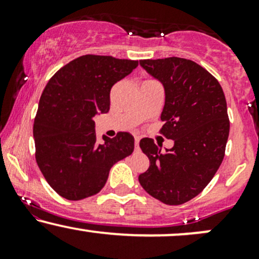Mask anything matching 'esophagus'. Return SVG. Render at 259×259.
Listing matches in <instances>:
<instances>
[{"label":"esophagus","instance_id":"34e87169","mask_svg":"<svg viewBox=\"0 0 259 259\" xmlns=\"http://www.w3.org/2000/svg\"><path fill=\"white\" fill-rule=\"evenodd\" d=\"M139 144H140V136H135V148L139 150Z\"/></svg>","mask_w":259,"mask_h":259}]
</instances>
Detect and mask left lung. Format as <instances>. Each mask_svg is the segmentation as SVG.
I'll return each instance as SVG.
<instances>
[{"mask_svg":"<svg viewBox=\"0 0 259 259\" xmlns=\"http://www.w3.org/2000/svg\"><path fill=\"white\" fill-rule=\"evenodd\" d=\"M140 65L164 86L159 133L174 140V146L163 152L152 139H142L150 167L139 181L163 203L183 204L202 192L221 167L230 129L227 100L218 80L194 61L141 59Z\"/></svg>","mask_w":259,"mask_h":259,"instance_id":"8db88e82","label":"left lung"}]
</instances>
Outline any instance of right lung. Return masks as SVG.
I'll use <instances>...</instances> for the list:
<instances>
[{"mask_svg":"<svg viewBox=\"0 0 259 259\" xmlns=\"http://www.w3.org/2000/svg\"><path fill=\"white\" fill-rule=\"evenodd\" d=\"M138 61L85 55L62 67L47 82L34 121L35 158L50 186L78 201L105 186L114 163L134 151L132 134L96 140L94 117L109 111L112 86Z\"/></svg>","mask_w":259,"mask_h":259,"instance_id":"1","label":"right lung"}]
</instances>
